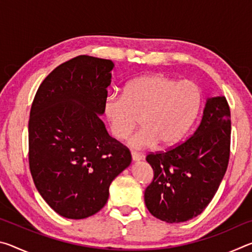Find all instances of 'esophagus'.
I'll return each mask as SVG.
<instances>
[{"mask_svg":"<svg viewBox=\"0 0 252 252\" xmlns=\"http://www.w3.org/2000/svg\"><path fill=\"white\" fill-rule=\"evenodd\" d=\"M131 158L133 161H141L143 159V157L136 152H131Z\"/></svg>","mask_w":252,"mask_h":252,"instance_id":"1","label":"esophagus"}]
</instances>
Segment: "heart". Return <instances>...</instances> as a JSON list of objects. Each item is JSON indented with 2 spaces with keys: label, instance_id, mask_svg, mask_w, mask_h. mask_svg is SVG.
Returning a JSON list of instances; mask_svg holds the SVG:
<instances>
[{
  "label": "heart",
  "instance_id": "heart-1",
  "mask_svg": "<svg viewBox=\"0 0 252 252\" xmlns=\"http://www.w3.org/2000/svg\"><path fill=\"white\" fill-rule=\"evenodd\" d=\"M201 103V90L193 81L178 82L164 74H152L130 81L123 94L111 93L103 111L117 139L126 138L140 119L141 129L130 136L127 144L146 149L158 142L171 146L179 141L192 126Z\"/></svg>",
  "mask_w": 252,
  "mask_h": 252
}]
</instances>
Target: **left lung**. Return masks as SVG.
<instances>
[{
	"label": "left lung",
	"instance_id": "8db88e82",
	"mask_svg": "<svg viewBox=\"0 0 252 252\" xmlns=\"http://www.w3.org/2000/svg\"><path fill=\"white\" fill-rule=\"evenodd\" d=\"M231 120L222 95L208 97L194 133L165 152L150 153L153 180L144 202L156 218L185 222L200 215L215 197L227 171Z\"/></svg>",
	"mask_w": 252,
	"mask_h": 252
}]
</instances>
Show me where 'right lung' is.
I'll return each instance as SVG.
<instances>
[{
  "label": "right lung",
  "mask_w": 252,
  "mask_h": 252,
  "mask_svg": "<svg viewBox=\"0 0 252 252\" xmlns=\"http://www.w3.org/2000/svg\"><path fill=\"white\" fill-rule=\"evenodd\" d=\"M113 67L111 60L79 55L55 67L33 100L30 170L44 201L67 219L100 211L111 182L131 163L129 149L100 119Z\"/></svg>",
  "instance_id": "1"
}]
</instances>
